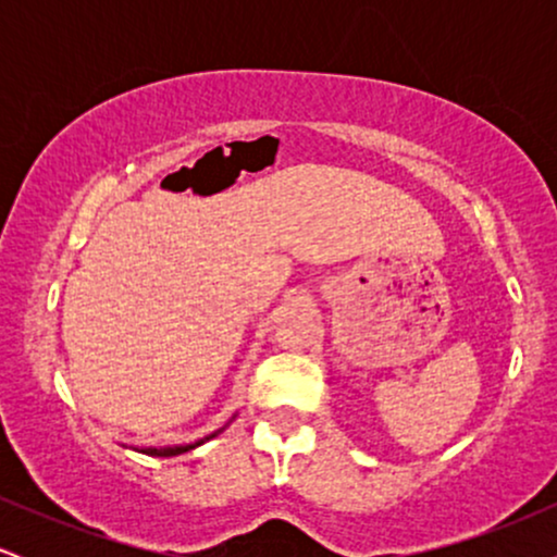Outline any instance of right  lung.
Returning <instances> with one entry per match:
<instances>
[{
	"mask_svg": "<svg viewBox=\"0 0 557 557\" xmlns=\"http://www.w3.org/2000/svg\"><path fill=\"white\" fill-rule=\"evenodd\" d=\"M209 437H214V434H209ZM207 437V440H209ZM203 443V440H201ZM201 443H196V445H201ZM196 445H181V447H144V450L140 453H146V456H157V458H170V456H181V453H188V450H194Z\"/></svg>",
	"mask_w": 557,
	"mask_h": 557,
	"instance_id": "obj_1",
	"label": "right lung"
}]
</instances>
